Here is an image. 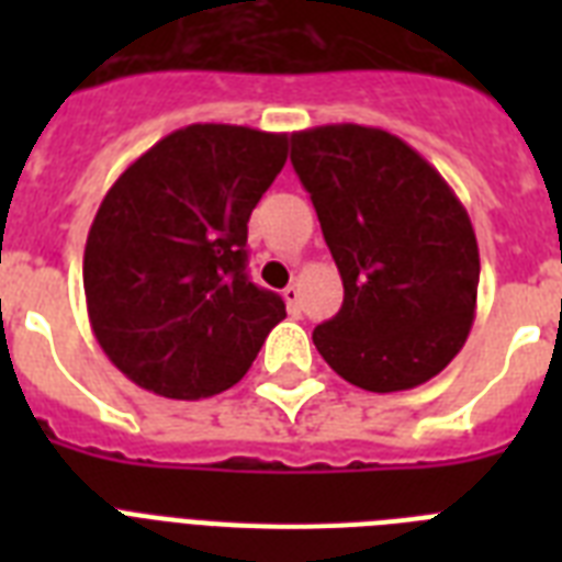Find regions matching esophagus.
<instances>
[{"instance_id": "obj_1", "label": "esophagus", "mask_w": 562, "mask_h": 562, "mask_svg": "<svg viewBox=\"0 0 562 562\" xmlns=\"http://www.w3.org/2000/svg\"><path fill=\"white\" fill-rule=\"evenodd\" d=\"M282 300H285V306H289L291 315H297V312H300V289H297V285H289V289L282 291Z\"/></svg>"}]
</instances>
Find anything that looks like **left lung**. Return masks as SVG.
I'll return each instance as SVG.
<instances>
[{
	"label": "left lung",
	"mask_w": 562,
	"mask_h": 562,
	"mask_svg": "<svg viewBox=\"0 0 562 562\" xmlns=\"http://www.w3.org/2000/svg\"><path fill=\"white\" fill-rule=\"evenodd\" d=\"M344 282L341 312L312 333L335 373L364 391L428 382L461 352L479 297V241L463 203L400 136L364 125L291 134Z\"/></svg>",
	"instance_id": "left-lung-1"
}]
</instances>
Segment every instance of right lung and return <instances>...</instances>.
Listing matches in <instances>:
<instances>
[{
    "mask_svg": "<svg viewBox=\"0 0 562 562\" xmlns=\"http://www.w3.org/2000/svg\"><path fill=\"white\" fill-rule=\"evenodd\" d=\"M289 134L189 125L131 162L83 247L92 333L122 373L169 400L227 391L285 317L247 277V221Z\"/></svg>",
    "mask_w": 562,
    "mask_h": 562,
    "instance_id": "1",
    "label": "right lung"
}]
</instances>
